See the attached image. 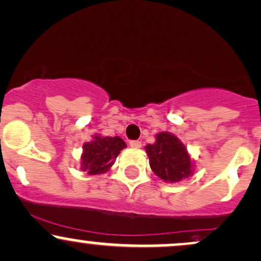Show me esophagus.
Here are the masks:
<instances>
[{
  "label": "esophagus",
  "mask_w": 261,
  "mask_h": 261,
  "mask_svg": "<svg viewBox=\"0 0 261 261\" xmlns=\"http://www.w3.org/2000/svg\"><path fill=\"white\" fill-rule=\"evenodd\" d=\"M141 146H142V143H141L140 141H130V147H131V148L139 149V148H141Z\"/></svg>",
  "instance_id": "1"
}]
</instances>
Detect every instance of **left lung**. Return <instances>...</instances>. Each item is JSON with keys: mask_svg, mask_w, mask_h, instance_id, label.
<instances>
[{"mask_svg": "<svg viewBox=\"0 0 261 261\" xmlns=\"http://www.w3.org/2000/svg\"><path fill=\"white\" fill-rule=\"evenodd\" d=\"M144 148L150 169L163 181L175 184L193 175L194 165L190 153L174 134H156L155 142Z\"/></svg>", "mask_w": 261, "mask_h": 261, "instance_id": "left-lung-1", "label": "left lung"}]
</instances>
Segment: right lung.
<instances>
[{
  "label": "right lung",
  "instance_id": "right-lung-1",
  "mask_svg": "<svg viewBox=\"0 0 261 261\" xmlns=\"http://www.w3.org/2000/svg\"><path fill=\"white\" fill-rule=\"evenodd\" d=\"M126 147L120 137H103L93 135L90 142H85L80 159V170L87 175L105 174L112 168L115 159Z\"/></svg>",
  "mask_w": 261,
  "mask_h": 261
}]
</instances>
